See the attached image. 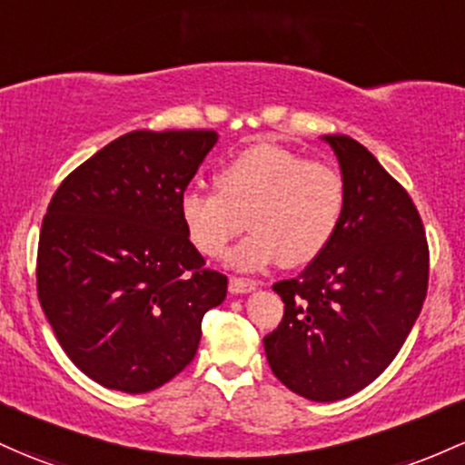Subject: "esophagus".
I'll return each mask as SVG.
<instances>
[{"instance_id":"34e87169","label":"esophagus","mask_w":465,"mask_h":465,"mask_svg":"<svg viewBox=\"0 0 465 465\" xmlns=\"http://www.w3.org/2000/svg\"><path fill=\"white\" fill-rule=\"evenodd\" d=\"M258 284L253 282V280H247V278H232L229 280V291H232V293H249V291H253L256 289Z\"/></svg>"}]
</instances>
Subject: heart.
Returning a JSON list of instances; mask_svg holds the SVG:
<instances>
[{
  "mask_svg": "<svg viewBox=\"0 0 465 465\" xmlns=\"http://www.w3.org/2000/svg\"><path fill=\"white\" fill-rule=\"evenodd\" d=\"M346 185L338 167L307 161L275 143L238 152L218 174V192L192 187L181 196V221L198 252L221 256L227 244L253 229L229 253L242 272L273 260L300 267L315 260L338 229Z\"/></svg>",
  "mask_w": 465,
  "mask_h": 465,
  "instance_id": "heart-1",
  "label": "heart"
}]
</instances>
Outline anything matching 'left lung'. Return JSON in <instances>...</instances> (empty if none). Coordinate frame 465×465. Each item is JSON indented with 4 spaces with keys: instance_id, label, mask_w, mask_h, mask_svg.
Masks as SVG:
<instances>
[{
    "instance_id": "1",
    "label": "left lung",
    "mask_w": 465,
    "mask_h": 465,
    "mask_svg": "<svg viewBox=\"0 0 465 465\" xmlns=\"http://www.w3.org/2000/svg\"><path fill=\"white\" fill-rule=\"evenodd\" d=\"M346 185L333 238L298 278L273 284L282 322L264 335L273 375L311 401H338L384 373L428 291V242L408 192L361 143L326 134Z\"/></svg>"
}]
</instances>
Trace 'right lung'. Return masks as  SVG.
Masks as SVG:
<instances>
[{
  "mask_svg": "<svg viewBox=\"0 0 465 465\" xmlns=\"http://www.w3.org/2000/svg\"><path fill=\"white\" fill-rule=\"evenodd\" d=\"M213 130H134L64 178L42 223L37 295L61 349L105 389L150 392L193 360L227 295L181 221Z\"/></svg>",
  "mask_w": 465,
  "mask_h": 465,
  "instance_id": "add662e5",
  "label": "right lung"
}]
</instances>
